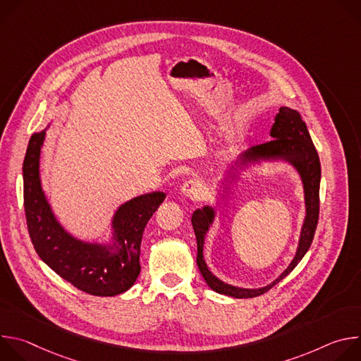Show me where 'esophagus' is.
<instances>
[{
	"instance_id": "esophagus-1",
	"label": "esophagus",
	"mask_w": 361,
	"mask_h": 361,
	"mask_svg": "<svg viewBox=\"0 0 361 361\" xmlns=\"http://www.w3.org/2000/svg\"><path fill=\"white\" fill-rule=\"evenodd\" d=\"M181 194L190 200H195L201 194V184L195 180H188L181 185Z\"/></svg>"
}]
</instances>
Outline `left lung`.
Returning a JSON list of instances; mask_svg holds the SVG:
<instances>
[{
	"label": "left lung",
	"instance_id": "1",
	"mask_svg": "<svg viewBox=\"0 0 361 361\" xmlns=\"http://www.w3.org/2000/svg\"><path fill=\"white\" fill-rule=\"evenodd\" d=\"M271 141L264 144L255 145L248 151L240 154L234 164L230 166L227 171V178H224V185L231 184L238 174V170H245L248 164H255L263 161H277L283 160L291 164L297 173L300 174L302 188H304V202H305V217L300 233L298 247L295 251L294 259L288 264V267L270 284L260 288H241L231 284H227L217 279L205 264L202 248L204 240L210 230V226L214 221L216 212L210 205H204L202 209H197L192 213L191 224L197 238V266L204 277L207 286L216 293L235 297V298H251L262 295L269 291L273 286L281 281L286 276H288L294 267L301 262L304 254L308 251L314 238V233L317 228L319 213H320V178H322V167L320 159L316 151V147L308 134L307 126L302 121L298 111L291 110L288 107H280L279 114L274 118V124L270 131ZM228 184L226 185L225 183ZM228 188V187H227Z\"/></svg>",
	"mask_w": 361,
	"mask_h": 361
}]
</instances>
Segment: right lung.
<instances>
[{"mask_svg": "<svg viewBox=\"0 0 361 361\" xmlns=\"http://www.w3.org/2000/svg\"><path fill=\"white\" fill-rule=\"evenodd\" d=\"M45 130L30 138L23 164L27 227L39 259L60 277L91 295L111 297L127 291L140 274L142 231L164 201L163 191L131 198L117 209L110 244L75 238L57 221L42 191L39 156Z\"/></svg>", "mask_w": 361, "mask_h": 361, "instance_id": "right-lung-1", "label": "right lung"}]
</instances>
